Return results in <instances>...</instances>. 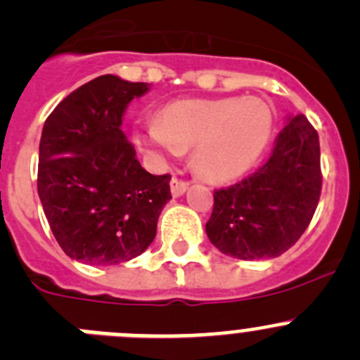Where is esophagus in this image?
<instances>
[{
    "mask_svg": "<svg viewBox=\"0 0 360 360\" xmlns=\"http://www.w3.org/2000/svg\"><path fill=\"white\" fill-rule=\"evenodd\" d=\"M186 188H188V183L186 181L179 179V177H172V181H170V190H172L174 197L183 195L184 191H186Z\"/></svg>",
    "mask_w": 360,
    "mask_h": 360,
    "instance_id": "obj_1",
    "label": "esophagus"
}]
</instances>
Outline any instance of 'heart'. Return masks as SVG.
<instances>
[{
    "instance_id": "heart-1",
    "label": "heart",
    "mask_w": 360,
    "mask_h": 360,
    "mask_svg": "<svg viewBox=\"0 0 360 360\" xmlns=\"http://www.w3.org/2000/svg\"><path fill=\"white\" fill-rule=\"evenodd\" d=\"M274 129L271 110L259 97L177 99L158 112L156 126L136 143L156 156L191 149L197 172L211 183L240 179L259 161Z\"/></svg>"
}]
</instances>
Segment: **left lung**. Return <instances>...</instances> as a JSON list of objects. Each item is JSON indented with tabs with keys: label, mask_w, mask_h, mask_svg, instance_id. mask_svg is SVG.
Segmentation results:
<instances>
[{
	"label": "left lung",
	"mask_w": 360,
	"mask_h": 360,
	"mask_svg": "<svg viewBox=\"0 0 360 360\" xmlns=\"http://www.w3.org/2000/svg\"><path fill=\"white\" fill-rule=\"evenodd\" d=\"M320 193L318 133L305 115L291 117L263 167L214 190L207 238L221 254L238 259L277 257L307 229Z\"/></svg>",
	"instance_id": "8db88e82"
}]
</instances>
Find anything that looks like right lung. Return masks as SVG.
I'll return each instance as SVG.
<instances>
[{
	"mask_svg": "<svg viewBox=\"0 0 360 360\" xmlns=\"http://www.w3.org/2000/svg\"><path fill=\"white\" fill-rule=\"evenodd\" d=\"M149 83L104 74L70 92L46 119L37 190L56 241L86 264L140 256L156 236L172 199L170 176H153L136 160L120 126L131 99Z\"/></svg>",
	"mask_w": 360,
	"mask_h": 360,
	"instance_id": "1",
	"label": "right lung"
}]
</instances>
